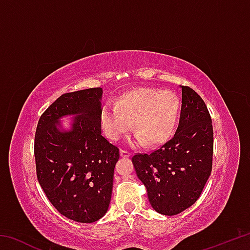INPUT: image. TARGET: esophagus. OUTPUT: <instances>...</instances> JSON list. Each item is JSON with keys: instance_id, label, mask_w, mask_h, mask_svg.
Returning <instances> with one entry per match:
<instances>
[{"instance_id": "esophagus-1", "label": "esophagus", "mask_w": 250, "mask_h": 250, "mask_svg": "<svg viewBox=\"0 0 250 250\" xmlns=\"http://www.w3.org/2000/svg\"><path fill=\"white\" fill-rule=\"evenodd\" d=\"M120 154H121V156H125V158H128V156L131 155V152L128 151V150L121 149V150H120Z\"/></svg>"}]
</instances>
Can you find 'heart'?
I'll return each mask as SVG.
<instances>
[{"mask_svg": "<svg viewBox=\"0 0 250 250\" xmlns=\"http://www.w3.org/2000/svg\"><path fill=\"white\" fill-rule=\"evenodd\" d=\"M181 103L175 92L138 88L125 94L117 104H108L100 113L105 137L117 141L133 128L137 141L149 146L167 142L174 132Z\"/></svg>", "mask_w": 250, "mask_h": 250, "instance_id": "heart-1", "label": "heart"}]
</instances>
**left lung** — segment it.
<instances>
[{"label":"left lung","instance_id":"1","mask_svg":"<svg viewBox=\"0 0 250 250\" xmlns=\"http://www.w3.org/2000/svg\"><path fill=\"white\" fill-rule=\"evenodd\" d=\"M214 132L204 100L182 86L180 124L171 140L151 153H135L132 162L160 214L173 216L200 197L211 173Z\"/></svg>","mask_w":250,"mask_h":250}]
</instances>
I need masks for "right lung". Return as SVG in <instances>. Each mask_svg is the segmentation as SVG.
<instances>
[{"instance_id": "add662e5", "label": "right lung", "mask_w": 250, "mask_h": 250, "mask_svg": "<svg viewBox=\"0 0 250 250\" xmlns=\"http://www.w3.org/2000/svg\"><path fill=\"white\" fill-rule=\"evenodd\" d=\"M100 87L67 92L41 116L34 141L36 176L59 213L78 223H94L107 213L119 147L101 134ZM75 114L70 131L56 125Z\"/></svg>"}]
</instances>
